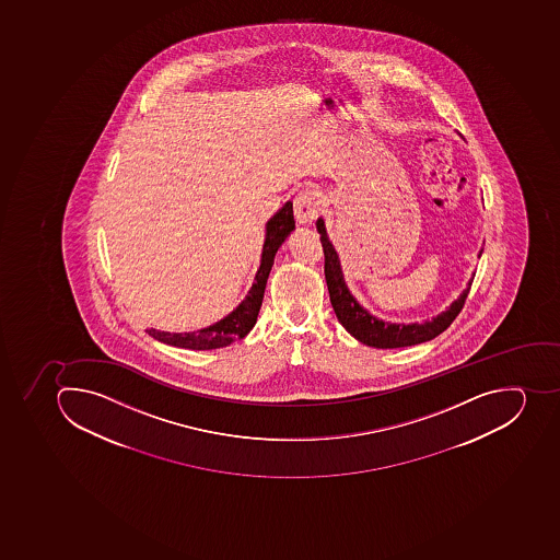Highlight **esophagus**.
I'll list each match as a JSON object with an SVG mask.
<instances>
[{"label":"esophagus","instance_id":"esophagus-1","mask_svg":"<svg viewBox=\"0 0 560 560\" xmlns=\"http://www.w3.org/2000/svg\"><path fill=\"white\" fill-rule=\"evenodd\" d=\"M293 212L295 219L302 226H310L318 218L319 201L318 192L315 190H304L301 195L293 199Z\"/></svg>","mask_w":560,"mask_h":560}]
</instances>
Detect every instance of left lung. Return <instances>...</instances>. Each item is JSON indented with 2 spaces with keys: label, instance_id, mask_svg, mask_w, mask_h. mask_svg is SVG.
I'll return each mask as SVG.
<instances>
[{
  "label": "left lung",
  "instance_id": "obj_1",
  "mask_svg": "<svg viewBox=\"0 0 560 560\" xmlns=\"http://www.w3.org/2000/svg\"><path fill=\"white\" fill-rule=\"evenodd\" d=\"M316 228H318V233L322 235L319 241L324 245L325 281H327L328 295H330V302H332L334 313L338 316L339 324L347 328L357 341L364 342L368 347L382 348V350L421 345V342L431 341V339L444 332L445 328L453 324L456 316L459 315V311L463 310L474 279H470L467 290L451 304V307L434 316L431 322H424V324H390V322L376 318V316L368 313V310H364L348 290L347 282L342 278L338 253L334 249L332 242L328 241L324 219L319 218L316 221ZM481 253H479V256H481Z\"/></svg>",
  "mask_w": 560,
  "mask_h": 560
}]
</instances>
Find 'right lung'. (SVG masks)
<instances>
[{
  "label": "right lung",
  "instance_id": "right-lung-1",
  "mask_svg": "<svg viewBox=\"0 0 560 560\" xmlns=\"http://www.w3.org/2000/svg\"><path fill=\"white\" fill-rule=\"evenodd\" d=\"M293 230H295L293 203L287 201L284 207L267 222L261 264H259L249 293L241 304L236 305V310L219 319L218 324L201 328V330H195V332H162V330H155V328H150L147 332L158 341L166 342L172 347L189 348V350H215V348L232 345L236 339L245 338L250 332V328L255 327L256 318H258L259 307L264 302L268 273L272 270L276 253Z\"/></svg>",
  "mask_w": 560,
  "mask_h": 560
}]
</instances>
